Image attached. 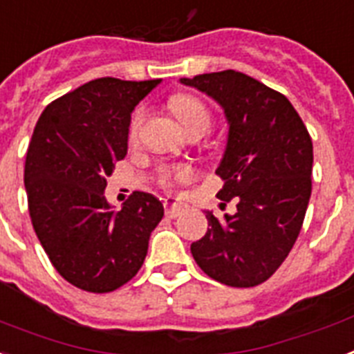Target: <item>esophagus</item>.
I'll return each mask as SVG.
<instances>
[{
	"instance_id": "esophagus-1",
	"label": "esophagus",
	"mask_w": 354,
	"mask_h": 354,
	"mask_svg": "<svg viewBox=\"0 0 354 354\" xmlns=\"http://www.w3.org/2000/svg\"><path fill=\"white\" fill-rule=\"evenodd\" d=\"M165 209H166V217H170V218L179 217L180 213L184 212L183 204L177 203V198H174V197L166 198V201H165Z\"/></svg>"
}]
</instances>
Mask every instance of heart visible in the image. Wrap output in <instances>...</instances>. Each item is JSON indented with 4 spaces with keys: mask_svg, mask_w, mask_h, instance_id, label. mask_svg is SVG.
<instances>
[{
    "mask_svg": "<svg viewBox=\"0 0 354 354\" xmlns=\"http://www.w3.org/2000/svg\"><path fill=\"white\" fill-rule=\"evenodd\" d=\"M171 112L175 113V118L179 119L180 127L186 133L195 130L208 131L209 124H212V115H209L208 108L204 106L203 101H198L194 95L188 93H179L170 99ZM142 118H145V110L137 108L133 118L130 122V136L136 137L137 130L141 127ZM189 179V170L184 166H177V168H162L160 170V184L165 186H171L174 183H184Z\"/></svg>",
    "mask_w": 354,
    "mask_h": 354,
    "instance_id": "1",
    "label": "heart"
}]
</instances>
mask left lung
<instances>
[{"label": "left lung", "mask_w": 354, "mask_h": 354, "mask_svg": "<svg viewBox=\"0 0 354 354\" xmlns=\"http://www.w3.org/2000/svg\"><path fill=\"white\" fill-rule=\"evenodd\" d=\"M212 97L227 122L226 148L215 174L217 197H236V213L218 221L192 244L198 268L232 288H253L284 262L300 233L311 197L313 142L288 97L250 75L224 70L183 77Z\"/></svg>", "instance_id": "left-lung-1"}]
</instances>
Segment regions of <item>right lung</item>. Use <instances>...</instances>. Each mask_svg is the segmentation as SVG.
I'll use <instances>...</instances> for the list:
<instances>
[{
  "label": "right lung",
  "mask_w": 354,
  "mask_h": 354,
  "mask_svg": "<svg viewBox=\"0 0 354 354\" xmlns=\"http://www.w3.org/2000/svg\"><path fill=\"white\" fill-rule=\"evenodd\" d=\"M160 84L99 77L43 110L25 162L32 226L61 277L90 293L121 288L141 270L159 198L136 192L112 208L106 177L128 151L131 112Z\"/></svg>",
  "instance_id": "1"
}]
</instances>
